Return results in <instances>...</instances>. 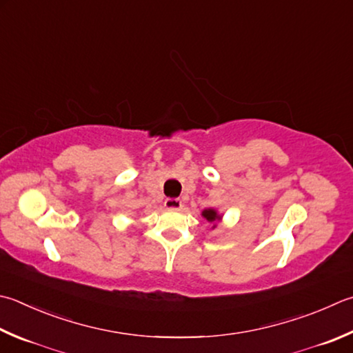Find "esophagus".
<instances>
[{
  "label": "esophagus",
  "instance_id": "34e87169",
  "mask_svg": "<svg viewBox=\"0 0 353 353\" xmlns=\"http://www.w3.org/2000/svg\"><path fill=\"white\" fill-rule=\"evenodd\" d=\"M164 205H165V209H169V210H179L183 208V203H181V199H178V198H168L164 201Z\"/></svg>",
  "mask_w": 353,
  "mask_h": 353
}]
</instances>
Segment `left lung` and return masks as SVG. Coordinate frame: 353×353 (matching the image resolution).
Returning a JSON list of instances; mask_svg holds the SVG:
<instances>
[{
    "label": "left lung",
    "mask_w": 353,
    "mask_h": 353,
    "mask_svg": "<svg viewBox=\"0 0 353 353\" xmlns=\"http://www.w3.org/2000/svg\"><path fill=\"white\" fill-rule=\"evenodd\" d=\"M201 215L205 219H208L209 223H216V221H219V219H221V215H219L215 209H204ZM214 228H215V225H214Z\"/></svg>",
    "instance_id": "left-lung-1"
}]
</instances>
